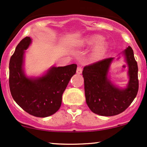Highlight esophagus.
<instances>
[{
	"mask_svg": "<svg viewBox=\"0 0 147 147\" xmlns=\"http://www.w3.org/2000/svg\"><path fill=\"white\" fill-rule=\"evenodd\" d=\"M82 72V67L79 66L77 67V74H81Z\"/></svg>",
	"mask_w": 147,
	"mask_h": 147,
	"instance_id": "34e87169",
	"label": "esophagus"
}]
</instances>
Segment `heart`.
<instances>
[{
  "label": "heart",
  "mask_w": 147,
  "mask_h": 147,
  "mask_svg": "<svg viewBox=\"0 0 147 147\" xmlns=\"http://www.w3.org/2000/svg\"><path fill=\"white\" fill-rule=\"evenodd\" d=\"M102 40V37L99 35H92L82 41V45H95V47L92 50L90 55V59L92 61H96L101 59L105 55L108 49V44L106 41H101Z\"/></svg>",
  "instance_id": "obj_1"
}]
</instances>
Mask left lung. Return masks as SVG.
<instances>
[{"label":"left lung","instance_id":"8db88e82","mask_svg":"<svg viewBox=\"0 0 147 147\" xmlns=\"http://www.w3.org/2000/svg\"><path fill=\"white\" fill-rule=\"evenodd\" d=\"M129 65V82L126 88L115 87L108 78L113 58H106L86 65L82 72L86 104L94 113L113 116L124 111L136 98L138 92V63L133 49L129 46L123 52Z\"/></svg>","mask_w":147,"mask_h":147}]
</instances>
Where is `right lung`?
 I'll return each mask as SVG.
<instances>
[{
	"label": "right lung",
	"instance_id": "add662e5",
	"mask_svg": "<svg viewBox=\"0 0 147 147\" xmlns=\"http://www.w3.org/2000/svg\"><path fill=\"white\" fill-rule=\"evenodd\" d=\"M31 41L29 36L22 39L10 59V92L16 104L27 113L35 117H48L59 109L62 95L76 73L77 65L52 67L41 77L28 78L23 72V64L24 50Z\"/></svg>",
	"mask_w": 147,
	"mask_h": 147
}]
</instances>
